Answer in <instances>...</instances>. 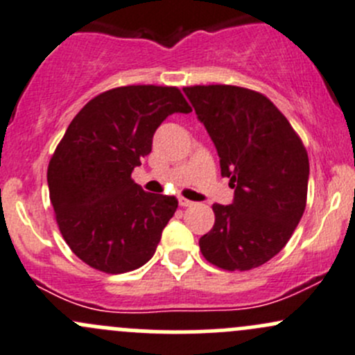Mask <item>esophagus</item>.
<instances>
[{
    "mask_svg": "<svg viewBox=\"0 0 355 355\" xmlns=\"http://www.w3.org/2000/svg\"><path fill=\"white\" fill-rule=\"evenodd\" d=\"M178 204H180V206H184V207H189V206H192V200H189V199H185V198H178Z\"/></svg>",
    "mask_w": 355,
    "mask_h": 355,
    "instance_id": "obj_1",
    "label": "esophagus"
}]
</instances>
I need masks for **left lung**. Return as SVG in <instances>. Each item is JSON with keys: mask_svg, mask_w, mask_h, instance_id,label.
I'll list each match as a JSON object with an SVG mask.
<instances>
[{"mask_svg": "<svg viewBox=\"0 0 355 355\" xmlns=\"http://www.w3.org/2000/svg\"><path fill=\"white\" fill-rule=\"evenodd\" d=\"M235 189L230 206L213 204L214 225L199 239L206 261L247 271L277 256L306 209L309 157L280 110L237 85L184 87Z\"/></svg>", "mask_w": 355, "mask_h": 355, "instance_id": "left-lung-1", "label": "left lung"}]
</instances>
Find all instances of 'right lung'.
Listing matches in <instances>:
<instances>
[{
  "instance_id": "obj_1",
  "label": "right lung",
  "mask_w": 355,
  "mask_h": 355,
  "mask_svg": "<svg viewBox=\"0 0 355 355\" xmlns=\"http://www.w3.org/2000/svg\"><path fill=\"white\" fill-rule=\"evenodd\" d=\"M191 111L178 87L123 85L75 114L49 161L48 185L56 223L78 259L118 275L155 256L178 200L142 191L132 171L151 153L164 118Z\"/></svg>"
}]
</instances>
